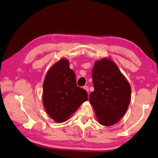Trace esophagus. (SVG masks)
<instances>
[{
	"mask_svg": "<svg viewBox=\"0 0 158 158\" xmlns=\"http://www.w3.org/2000/svg\"><path fill=\"white\" fill-rule=\"evenodd\" d=\"M83 88H84L86 91H87V93H89V86H88L85 85V86H83Z\"/></svg>",
	"mask_w": 158,
	"mask_h": 158,
	"instance_id": "34e87169",
	"label": "esophagus"
}]
</instances>
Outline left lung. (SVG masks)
I'll return each instance as SVG.
<instances>
[{
	"label": "left lung",
	"instance_id": "8db88e82",
	"mask_svg": "<svg viewBox=\"0 0 158 158\" xmlns=\"http://www.w3.org/2000/svg\"><path fill=\"white\" fill-rule=\"evenodd\" d=\"M94 90L89 101L99 123L112 125L128 108L131 96L130 85L112 61L104 58L94 64L92 71Z\"/></svg>",
	"mask_w": 158,
	"mask_h": 158
}]
</instances>
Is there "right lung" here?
Wrapping results in <instances>:
<instances>
[{
    "mask_svg": "<svg viewBox=\"0 0 158 158\" xmlns=\"http://www.w3.org/2000/svg\"><path fill=\"white\" fill-rule=\"evenodd\" d=\"M69 61L61 59L48 72L43 83V100L49 116L62 123L88 100L86 91L77 85L75 74Z\"/></svg>",
    "mask_w": 158,
    "mask_h": 158,
    "instance_id": "1",
    "label": "right lung"
}]
</instances>
